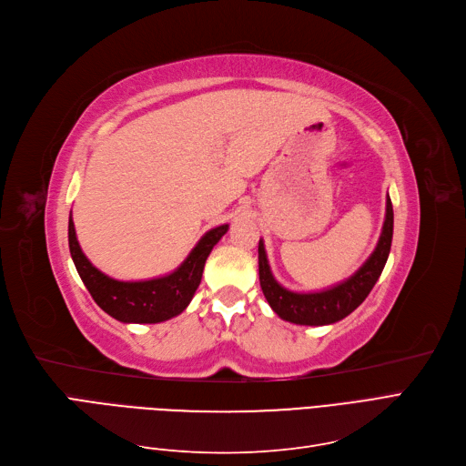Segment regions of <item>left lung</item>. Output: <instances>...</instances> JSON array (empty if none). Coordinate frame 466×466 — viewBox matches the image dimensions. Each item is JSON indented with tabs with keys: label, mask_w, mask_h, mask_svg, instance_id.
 I'll return each mask as SVG.
<instances>
[{
	"label": "left lung",
	"mask_w": 466,
	"mask_h": 466,
	"mask_svg": "<svg viewBox=\"0 0 466 466\" xmlns=\"http://www.w3.org/2000/svg\"><path fill=\"white\" fill-rule=\"evenodd\" d=\"M391 236H393V207H391V199L388 198L386 218H384L380 239H378L376 249L363 263V267H360L348 280H343L329 289L311 291V294L289 291L274 280L267 253H265V244L263 239H259V282L268 305L272 307V311L288 322L307 324V326L334 324L341 319H346L367 299L376 280L380 279L390 255Z\"/></svg>",
	"instance_id": "left-lung-1"
}]
</instances>
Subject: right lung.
I'll use <instances>...</instances> for the list:
<instances>
[{
	"instance_id": "1",
	"label": "right lung",
	"mask_w": 466,
	"mask_h": 466,
	"mask_svg": "<svg viewBox=\"0 0 466 466\" xmlns=\"http://www.w3.org/2000/svg\"><path fill=\"white\" fill-rule=\"evenodd\" d=\"M227 230L228 224H222L207 232L175 272L140 282L109 279L86 259L76 239L73 213L68 217V249L84 286L103 311L120 322L155 324L180 315L189 305L201 282L207 257Z\"/></svg>"
}]
</instances>
